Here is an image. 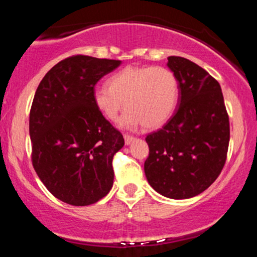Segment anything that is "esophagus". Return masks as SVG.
I'll use <instances>...</instances> for the list:
<instances>
[{"label": "esophagus", "mask_w": 257, "mask_h": 257, "mask_svg": "<svg viewBox=\"0 0 257 257\" xmlns=\"http://www.w3.org/2000/svg\"><path fill=\"white\" fill-rule=\"evenodd\" d=\"M134 140H135V138L132 137V135H124L125 145H131V144H132Z\"/></svg>", "instance_id": "1"}]
</instances>
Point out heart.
<instances>
[{"label":"heart","instance_id":"1","mask_svg":"<svg viewBox=\"0 0 257 257\" xmlns=\"http://www.w3.org/2000/svg\"><path fill=\"white\" fill-rule=\"evenodd\" d=\"M107 84L93 88V104L102 117L114 120L124 101L126 108L117 122L122 129L157 128L173 116L179 102L178 78L163 66H126Z\"/></svg>","mask_w":257,"mask_h":257}]
</instances>
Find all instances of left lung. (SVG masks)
I'll use <instances>...</instances> for the list:
<instances>
[{"instance_id":"obj_1","label":"left lung","mask_w":257,"mask_h":257,"mask_svg":"<svg viewBox=\"0 0 257 257\" xmlns=\"http://www.w3.org/2000/svg\"><path fill=\"white\" fill-rule=\"evenodd\" d=\"M167 66L179 82V102L159 131L146 137L150 155L144 170L156 192L188 199L204 192L226 162L229 122L219 82L181 57Z\"/></svg>"}]
</instances>
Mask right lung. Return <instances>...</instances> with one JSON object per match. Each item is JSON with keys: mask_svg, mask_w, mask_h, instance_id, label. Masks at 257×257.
Returning a JSON list of instances; mask_svg holds the SVG:
<instances>
[{"mask_svg": "<svg viewBox=\"0 0 257 257\" xmlns=\"http://www.w3.org/2000/svg\"><path fill=\"white\" fill-rule=\"evenodd\" d=\"M120 60L76 55L46 73L32 101V164L47 190L61 202L96 203L113 185L112 158L123 135L96 110L91 91Z\"/></svg>", "mask_w": 257, "mask_h": 257, "instance_id": "right-lung-1", "label": "right lung"}]
</instances>
